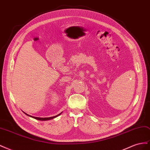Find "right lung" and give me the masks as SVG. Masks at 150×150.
<instances>
[{
  "instance_id": "right-lung-1",
  "label": "right lung",
  "mask_w": 150,
  "mask_h": 150,
  "mask_svg": "<svg viewBox=\"0 0 150 150\" xmlns=\"http://www.w3.org/2000/svg\"><path fill=\"white\" fill-rule=\"evenodd\" d=\"M24 113H25V112H24ZM25 114L26 115H28V116H30V117H33V118H34V119H36V120H40V121H46V120H51V119H53V118H54V117H56L58 116L59 115H60L61 114V113H60V114L57 115V116H52V117H38L31 116H30V115H28V114H26V113H25Z\"/></svg>"
}]
</instances>
